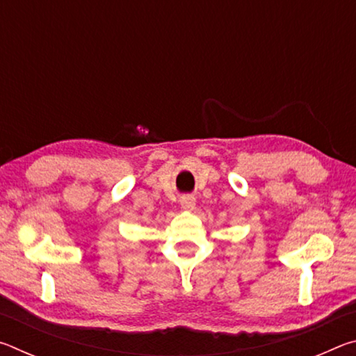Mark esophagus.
<instances>
[{"instance_id":"esophagus-1","label":"esophagus","mask_w":356,"mask_h":356,"mask_svg":"<svg viewBox=\"0 0 356 356\" xmlns=\"http://www.w3.org/2000/svg\"><path fill=\"white\" fill-rule=\"evenodd\" d=\"M195 206H196V197L193 195H184L182 197H180V207H182L184 210H188V212H191V210H195Z\"/></svg>"}]
</instances>
